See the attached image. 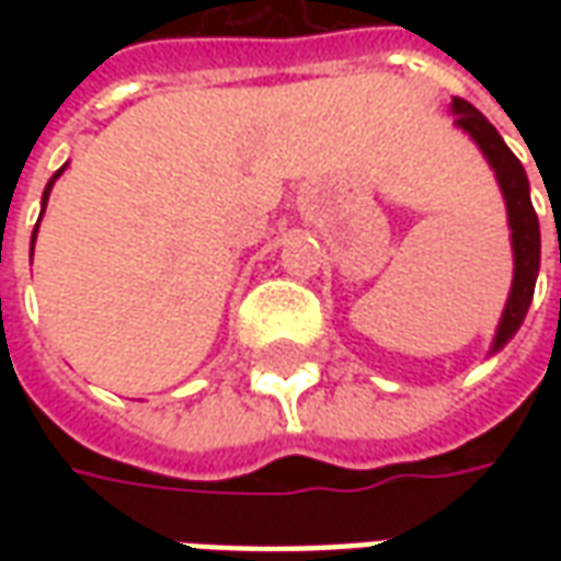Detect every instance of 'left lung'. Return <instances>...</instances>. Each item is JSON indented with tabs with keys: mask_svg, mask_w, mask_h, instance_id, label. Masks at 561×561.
I'll list each match as a JSON object with an SVG mask.
<instances>
[{
	"mask_svg": "<svg viewBox=\"0 0 561 561\" xmlns=\"http://www.w3.org/2000/svg\"><path fill=\"white\" fill-rule=\"evenodd\" d=\"M450 111H454V126L462 128L481 147L483 159L490 161L495 180H499V188L505 195L511 245H514V282H511L505 312H502L493 348H490V352H499V348H505L507 340H514V333H517L523 318L529 312L535 279H538V267H541V228H538V216H535V207H531L529 176L523 171L517 156L507 149L502 135L495 131L493 123L462 99H454Z\"/></svg>",
	"mask_w": 561,
	"mask_h": 561,
	"instance_id": "obj_1",
	"label": "left lung"
}]
</instances>
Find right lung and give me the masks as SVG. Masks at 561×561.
<instances>
[{"mask_svg": "<svg viewBox=\"0 0 561 561\" xmlns=\"http://www.w3.org/2000/svg\"><path fill=\"white\" fill-rule=\"evenodd\" d=\"M66 171V164H62V168H59V171L54 173V176H50V183H47V188H44V197H42V216H44V207H47V197H50V188H54V183L56 180H59V173ZM35 231H38V225H35ZM32 243H35V237H32Z\"/></svg>", "mask_w": 561, "mask_h": 561, "instance_id": "1", "label": "right lung"}]
</instances>
